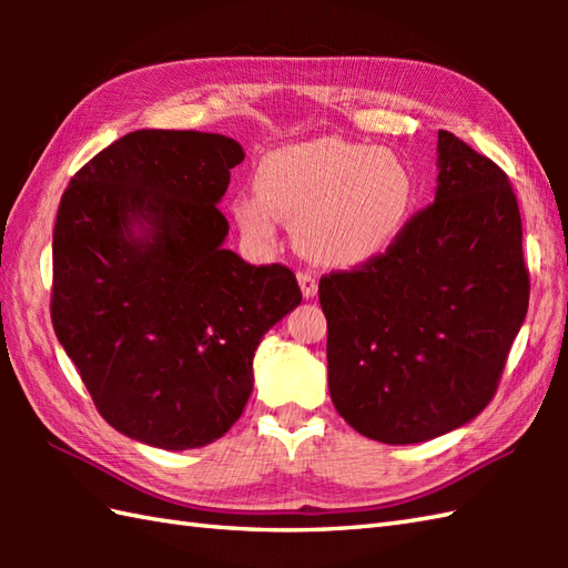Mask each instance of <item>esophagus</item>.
Masks as SVG:
<instances>
[{
	"label": "esophagus",
	"mask_w": 568,
	"mask_h": 568,
	"mask_svg": "<svg viewBox=\"0 0 568 568\" xmlns=\"http://www.w3.org/2000/svg\"><path fill=\"white\" fill-rule=\"evenodd\" d=\"M297 283L303 287L305 297H315L317 295V273L312 271H297Z\"/></svg>",
	"instance_id": "34e87169"
}]
</instances>
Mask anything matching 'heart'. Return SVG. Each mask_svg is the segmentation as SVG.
<instances>
[{
  "label": "heart",
  "instance_id": "heart-1",
  "mask_svg": "<svg viewBox=\"0 0 568 568\" xmlns=\"http://www.w3.org/2000/svg\"><path fill=\"white\" fill-rule=\"evenodd\" d=\"M256 195H239L232 212L244 234L273 241L277 220L310 258L336 265L368 261L403 234L415 207V175L385 149L334 136L265 153Z\"/></svg>",
  "mask_w": 568,
  "mask_h": 568
}]
</instances>
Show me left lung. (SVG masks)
Returning <instances> with one entry per match:
<instances>
[{
    "label": "left lung",
    "instance_id": "left-lung-1",
    "mask_svg": "<svg viewBox=\"0 0 568 568\" xmlns=\"http://www.w3.org/2000/svg\"><path fill=\"white\" fill-rule=\"evenodd\" d=\"M439 185L385 253L322 275L329 395L348 425L417 444L498 390L529 305L523 220L500 165L439 131Z\"/></svg>",
    "mask_w": 568,
    "mask_h": 568
}]
</instances>
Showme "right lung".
I'll use <instances>...</instances> for the list:
<instances>
[{"mask_svg":"<svg viewBox=\"0 0 568 568\" xmlns=\"http://www.w3.org/2000/svg\"><path fill=\"white\" fill-rule=\"evenodd\" d=\"M234 139L141 129L72 175L53 229L51 320L94 407L143 444L183 452L232 429L253 354L303 293L281 263L224 248L216 207Z\"/></svg>","mask_w":568,"mask_h":568,"instance_id":"obj_1","label":"right lung"}]
</instances>
